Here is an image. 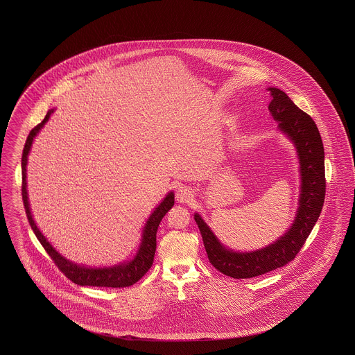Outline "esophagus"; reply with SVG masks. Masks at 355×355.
I'll return each mask as SVG.
<instances>
[{
    "label": "esophagus",
    "instance_id": "obj_1",
    "mask_svg": "<svg viewBox=\"0 0 355 355\" xmlns=\"http://www.w3.org/2000/svg\"><path fill=\"white\" fill-rule=\"evenodd\" d=\"M194 197V191L190 186H180L177 190H175V198L180 203H187L190 202Z\"/></svg>",
    "mask_w": 355,
    "mask_h": 355
}]
</instances>
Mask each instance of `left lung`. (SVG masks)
<instances>
[{
	"label": "left lung",
	"mask_w": 355,
	"mask_h": 355,
	"mask_svg": "<svg viewBox=\"0 0 355 355\" xmlns=\"http://www.w3.org/2000/svg\"><path fill=\"white\" fill-rule=\"evenodd\" d=\"M269 112L277 129L293 144L298 158L300 196L293 223L269 245L250 252H236L225 246L202 216L196 211L203 245L210 263L232 278H253L285 266L304 246L321 214L324 201V150L315 122L278 87H268Z\"/></svg>",
	"instance_id": "8db88e82"
}]
</instances>
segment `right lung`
Segmentation results:
<instances>
[{
  "label": "right lung",
  "mask_w": 355,
  "mask_h": 355,
  "mask_svg": "<svg viewBox=\"0 0 355 355\" xmlns=\"http://www.w3.org/2000/svg\"><path fill=\"white\" fill-rule=\"evenodd\" d=\"M55 109H51L45 119H42L41 123H38L32 132L28 135L25 148L22 152V159H21V168H22V200L25 211L28 216L29 223L33 229L34 234L49 254L54 263L58 266V269L62 271L70 281L80 286H98V287H128L132 286L137 281H139L146 271L152 268L154 261V254L157 248V230L165 214L169 211L174 205V193L169 191L165 198L154 207L152 214L145 222L141 233V242L138 245V249L135 250L133 257L128 261H122L116 265L110 266H86V265H78L73 261L68 259L60 253L48 238L41 233L32 214L29 196H28V181H26V166H28V157L32 150L34 138L41 132V129L45 126V123L49 121L51 114Z\"/></svg>",
  "instance_id": "add662e5"
}]
</instances>
